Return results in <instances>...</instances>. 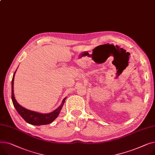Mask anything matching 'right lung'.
Segmentation results:
<instances>
[{
    "instance_id": "add662e5",
    "label": "right lung",
    "mask_w": 155,
    "mask_h": 155,
    "mask_svg": "<svg viewBox=\"0 0 155 155\" xmlns=\"http://www.w3.org/2000/svg\"><path fill=\"white\" fill-rule=\"evenodd\" d=\"M16 71L14 72L13 78L12 80V100L13 102V105L15 108L16 110L18 113V114L21 116L24 120L28 123L30 125H48L49 123H51L54 120L57 118L58 116L59 113L62 108L64 102L65 101L66 97L63 100L62 103L58 108H57L54 111L46 113V114H43V113H40L35 111H31L27 110L21 105H20L17 101H16L14 94V76Z\"/></svg>"
}]
</instances>
